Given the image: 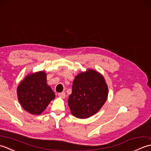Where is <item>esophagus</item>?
<instances>
[{
	"instance_id": "obj_1",
	"label": "esophagus",
	"mask_w": 151,
	"mask_h": 151,
	"mask_svg": "<svg viewBox=\"0 0 151 151\" xmlns=\"http://www.w3.org/2000/svg\"><path fill=\"white\" fill-rule=\"evenodd\" d=\"M58 96L62 98V99H64L65 97V92H62V93H60L58 94Z\"/></svg>"
}]
</instances>
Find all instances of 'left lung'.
<instances>
[{"instance_id": "obj_1", "label": "left lung", "mask_w": 151, "mask_h": 151, "mask_svg": "<svg viewBox=\"0 0 151 151\" xmlns=\"http://www.w3.org/2000/svg\"><path fill=\"white\" fill-rule=\"evenodd\" d=\"M108 88L101 74L88 69L75 76L68 105L74 116L86 119L99 111L106 101Z\"/></svg>"}]
</instances>
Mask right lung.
<instances>
[{
  "label": "right lung",
  "instance_id": "right-lung-1",
  "mask_svg": "<svg viewBox=\"0 0 151 151\" xmlns=\"http://www.w3.org/2000/svg\"><path fill=\"white\" fill-rule=\"evenodd\" d=\"M19 101L28 113L40 115L55 98L52 89L47 84V74L39 71L27 75L17 89Z\"/></svg>",
  "mask_w": 151,
  "mask_h": 151
}]
</instances>
